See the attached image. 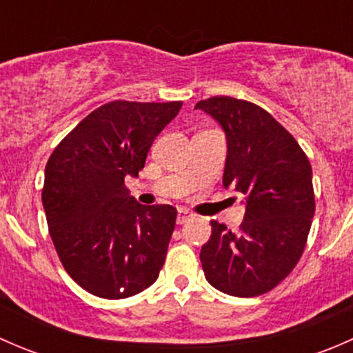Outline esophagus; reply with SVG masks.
<instances>
[{
	"label": "esophagus",
	"instance_id": "esophagus-1",
	"mask_svg": "<svg viewBox=\"0 0 353 353\" xmlns=\"http://www.w3.org/2000/svg\"><path fill=\"white\" fill-rule=\"evenodd\" d=\"M191 219H193V213H190V212H188V210L181 208L179 212H177V223H179V225H183V223L190 222Z\"/></svg>",
	"mask_w": 353,
	"mask_h": 353
}]
</instances>
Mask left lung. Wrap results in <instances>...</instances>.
<instances>
[{"label": "left lung", "instance_id": "1", "mask_svg": "<svg viewBox=\"0 0 353 353\" xmlns=\"http://www.w3.org/2000/svg\"><path fill=\"white\" fill-rule=\"evenodd\" d=\"M227 138L223 188L244 196L237 232L210 222L201 248L205 279L223 294L254 297L275 288L295 268L312 216V169L295 138L259 105L234 97L199 101Z\"/></svg>", "mask_w": 353, "mask_h": 353}]
</instances>
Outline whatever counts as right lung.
<instances>
[{
    "label": "right lung",
    "instance_id": "add662e5",
    "mask_svg": "<svg viewBox=\"0 0 353 353\" xmlns=\"http://www.w3.org/2000/svg\"><path fill=\"white\" fill-rule=\"evenodd\" d=\"M181 105L109 102L49 157L42 205L52 244L68 275L97 297H131L159 279L177 210L140 205L124 177H138L152 143Z\"/></svg>",
    "mask_w": 353,
    "mask_h": 353
}]
</instances>
